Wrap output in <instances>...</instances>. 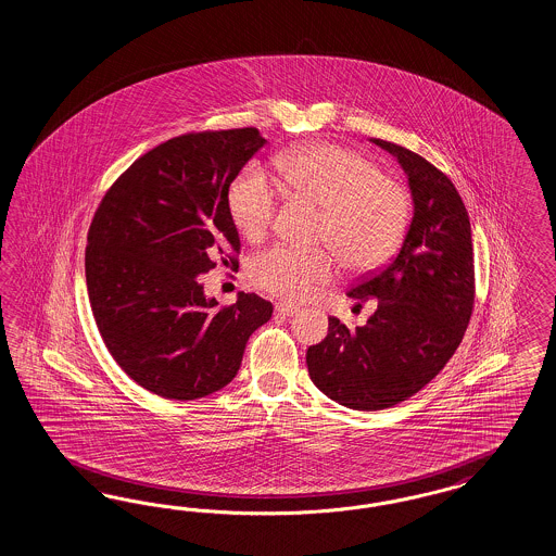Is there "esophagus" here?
Instances as JSON below:
<instances>
[{"label": "esophagus", "mask_w": 556, "mask_h": 556, "mask_svg": "<svg viewBox=\"0 0 556 556\" xmlns=\"http://www.w3.org/2000/svg\"><path fill=\"white\" fill-rule=\"evenodd\" d=\"M275 312H277L279 316H295V314L300 312V307H298V305H291V303H277V305H275Z\"/></svg>", "instance_id": "esophagus-1"}]
</instances>
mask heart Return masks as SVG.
Returning a JSON list of instances; mask_svg holds the SVG:
<instances>
[{
	"instance_id": "b5f03b06",
	"label": "heart",
	"mask_w": 556,
	"mask_h": 556,
	"mask_svg": "<svg viewBox=\"0 0 556 556\" xmlns=\"http://www.w3.org/2000/svg\"><path fill=\"white\" fill-rule=\"evenodd\" d=\"M289 189L321 210L316 240L337 254L346 269H377L397 251L409 222L404 189L386 179L361 154L337 144H312L283 156ZM279 207V187L261 163L242 168L228 191V210L240 235L261 240ZM334 275L328 251L302 253L273 247L251 263L254 286L289 302H300Z\"/></svg>"
}]
</instances>
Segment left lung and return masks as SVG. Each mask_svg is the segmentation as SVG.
I'll return each instance as SVG.
<instances>
[{"label": "left lung", "instance_id": "8db88e82", "mask_svg": "<svg viewBox=\"0 0 556 556\" xmlns=\"http://www.w3.org/2000/svg\"><path fill=\"white\" fill-rule=\"evenodd\" d=\"M372 144L404 168L414 216L397 256L349 291L377 309L349 330L328 318V337L307 349L314 386L337 404L377 412L428 386L455 354L475 302L471 222L453 181L420 154L381 138Z\"/></svg>", "mask_w": 556, "mask_h": 556}]
</instances>
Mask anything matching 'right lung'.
<instances>
[{"instance_id":"obj_1","label":"right lung","mask_w":556,"mask_h":556,"mask_svg":"<svg viewBox=\"0 0 556 556\" xmlns=\"http://www.w3.org/2000/svg\"><path fill=\"white\" fill-rule=\"evenodd\" d=\"M256 128L170 138L108 189L85 249V279L101 338L140 388L198 400L226 388L247 342L273 305L238 293L228 307L205 298L200 275L238 261L228 191L265 147Z\"/></svg>"}]
</instances>
